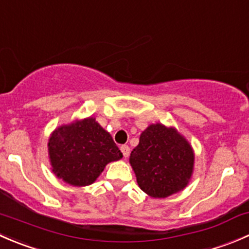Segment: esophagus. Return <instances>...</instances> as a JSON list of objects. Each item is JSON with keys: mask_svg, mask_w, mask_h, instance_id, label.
Instances as JSON below:
<instances>
[{"mask_svg": "<svg viewBox=\"0 0 249 249\" xmlns=\"http://www.w3.org/2000/svg\"><path fill=\"white\" fill-rule=\"evenodd\" d=\"M120 150H122V153H123V155H124V158L129 157V154H130L129 145H126V144L122 145V147H120Z\"/></svg>", "mask_w": 249, "mask_h": 249, "instance_id": "1", "label": "esophagus"}]
</instances>
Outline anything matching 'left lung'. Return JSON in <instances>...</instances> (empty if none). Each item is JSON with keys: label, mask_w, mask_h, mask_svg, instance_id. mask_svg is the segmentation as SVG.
<instances>
[{"label": "left lung", "mask_w": 249, "mask_h": 249, "mask_svg": "<svg viewBox=\"0 0 249 249\" xmlns=\"http://www.w3.org/2000/svg\"><path fill=\"white\" fill-rule=\"evenodd\" d=\"M194 150L175 129L157 123L141 134L130 154L139 187L152 197H167L184 189L194 170Z\"/></svg>", "instance_id": "left-lung-1"}]
</instances>
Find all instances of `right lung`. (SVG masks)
<instances>
[{
  "label": "right lung",
  "instance_id": "obj_1",
  "mask_svg": "<svg viewBox=\"0 0 249 249\" xmlns=\"http://www.w3.org/2000/svg\"><path fill=\"white\" fill-rule=\"evenodd\" d=\"M48 152L55 176L74 187L92 184L108 162L123 158L112 136L91 117L55 129Z\"/></svg>",
  "mask_w": 249,
  "mask_h": 249
}]
</instances>
